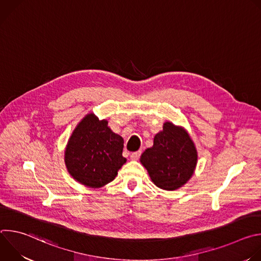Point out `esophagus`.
Here are the masks:
<instances>
[{"mask_svg": "<svg viewBox=\"0 0 261 261\" xmlns=\"http://www.w3.org/2000/svg\"><path fill=\"white\" fill-rule=\"evenodd\" d=\"M140 155H141V152H140V151H138V152H134V153H132V154L130 155V159H131V160H133V161H136V160H138V159H139Z\"/></svg>", "mask_w": 261, "mask_h": 261, "instance_id": "obj_1", "label": "esophagus"}]
</instances>
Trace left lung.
Wrapping results in <instances>:
<instances>
[{"label": "left lung", "mask_w": 261, "mask_h": 261, "mask_svg": "<svg viewBox=\"0 0 261 261\" xmlns=\"http://www.w3.org/2000/svg\"><path fill=\"white\" fill-rule=\"evenodd\" d=\"M197 159L196 146L188 131L167 121L155 135L153 146L146 148L139 160L158 188L174 191L192 177Z\"/></svg>", "instance_id": "1"}]
</instances>
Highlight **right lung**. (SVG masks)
<instances>
[{"label":"right lung","mask_w":261,"mask_h":261,"mask_svg":"<svg viewBox=\"0 0 261 261\" xmlns=\"http://www.w3.org/2000/svg\"><path fill=\"white\" fill-rule=\"evenodd\" d=\"M124 139L108 127L107 120L86 115L74 128L64 152L70 175L86 187L98 189L113 181L127 159Z\"/></svg>","instance_id":"obj_1"}]
</instances>
